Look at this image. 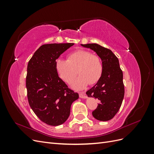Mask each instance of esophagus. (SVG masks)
Here are the masks:
<instances>
[{"mask_svg":"<svg viewBox=\"0 0 154 154\" xmlns=\"http://www.w3.org/2000/svg\"><path fill=\"white\" fill-rule=\"evenodd\" d=\"M79 96H80V97H81V98H84V99L87 98V96L85 95V92H80Z\"/></svg>","mask_w":154,"mask_h":154,"instance_id":"34e87169","label":"esophagus"}]
</instances>
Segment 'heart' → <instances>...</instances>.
Here are the masks:
<instances>
[{
	"mask_svg": "<svg viewBox=\"0 0 154 154\" xmlns=\"http://www.w3.org/2000/svg\"><path fill=\"white\" fill-rule=\"evenodd\" d=\"M56 69L60 77L68 83L75 78L78 70L80 76L72 85L76 89H82L88 83L94 84L99 81L103 73V64L100 58L86 50H78L71 53L68 60L58 59Z\"/></svg>",
	"mask_w": 154,
	"mask_h": 154,
	"instance_id": "heart-1",
	"label": "heart"
}]
</instances>
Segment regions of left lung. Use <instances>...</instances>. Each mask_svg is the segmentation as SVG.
<instances>
[{"instance_id": "1", "label": "left lung", "mask_w": 154, "mask_h": 154, "mask_svg": "<svg viewBox=\"0 0 154 154\" xmlns=\"http://www.w3.org/2000/svg\"><path fill=\"white\" fill-rule=\"evenodd\" d=\"M93 50L101 58L103 73L96 84L86 92L88 97H94L100 103L92 112L95 119L106 122L119 111L125 94L123 72L119 60L112 51L97 44H81Z\"/></svg>"}]
</instances>
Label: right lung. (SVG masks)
<instances>
[{"instance_id":"add662e5","label":"right lung","mask_w":154,"mask_h":154,"mask_svg":"<svg viewBox=\"0 0 154 154\" xmlns=\"http://www.w3.org/2000/svg\"><path fill=\"white\" fill-rule=\"evenodd\" d=\"M74 44H44L37 49L28 62L26 88L31 109L42 122L58 126L66 122L77 92L68 88L58 76L56 60Z\"/></svg>"}]
</instances>
